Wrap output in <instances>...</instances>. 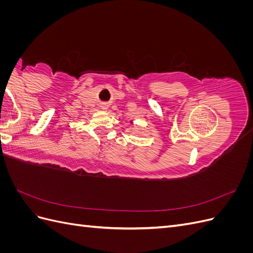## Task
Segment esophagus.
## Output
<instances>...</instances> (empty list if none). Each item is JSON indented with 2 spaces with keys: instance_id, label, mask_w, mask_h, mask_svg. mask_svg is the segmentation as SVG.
<instances>
[{
  "instance_id": "1",
  "label": "esophagus",
  "mask_w": 253,
  "mask_h": 253,
  "mask_svg": "<svg viewBox=\"0 0 253 253\" xmlns=\"http://www.w3.org/2000/svg\"><path fill=\"white\" fill-rule=\"evenodd\" d=\"M101 109H102V110H104V111H105V110H108V109H109V104H108V103H105V102H103V103L101 104Z\"/></svg>"
}]
</instances>
